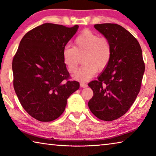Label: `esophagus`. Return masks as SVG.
Returning <instances> with one entry per match:
<instances>
[{
	"label": "esophagus",
	"mask_w": 156,
	"mask_h": 156,
	"mask_svg": "<svg viewBox=\"0 0 156 156\" xmlns=\"http://www.w3.org/2000/svg\"><path fill=\"white\" fill-rule=\"evenodd\" d=\"M80 87H87V85L86 84V83H83V82H81L80 83Z\"/></svg>",
	"instance_id": "1"
}]
</instances>
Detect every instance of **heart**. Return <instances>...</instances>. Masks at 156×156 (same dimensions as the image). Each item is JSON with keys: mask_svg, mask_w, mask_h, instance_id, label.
<instances>
[{"mask_svg": "<svg viewBox=\"0 0 156 156\" xmlns=\"http://www.w3.org/2000/svg\"><path fill=\"white\" fill-rule=\"evenodd\" d=\"M111 44L105 37H100L90 30H84L74 41V46L67 45L63 50L64 64L70 73H75L83 57V66L74 78L87 80L103 71L110 63L112 57Z\"/></svg>", "mask_w": 156, "mask_h": 156, "instance_id": "heart-1", "label": "heart"}]
</instances>
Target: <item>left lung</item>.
I'll list each match as a JSON object with an SVG mask.
<instances>
[{"label":"left lung","instance_id":"left-lung-1","mask_svg":"<svg viewBox=\"0 0 156 156\" xmlns=\"http://www.w3.org/2000/svg\"><path fill=\"white\" fill-rule=\"evenodd\" d=\"M94 27L110 41L113 52L108 66L88 84L93 91L88 106L99 119L112 121L124 115L135 101L145 64L139 42L125 28L109 23Z\"/></svg>","mask_w":156,"mask_h":156}]
</instances>
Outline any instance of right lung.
I'll return each mask as SVG.
<instances>
[{
    "label": "right lung",
    "mask_w": 156,
    "mask_h": 156,
    "mask_svg": "<svg viewBox=\"0 0 156 156\" xmlns=\"http://www.w3.org/2000/svg\"><path fill=\"white\" fill-rule=\"evenodd\" d=\"M45 23L24 35L12 60L13 85L20 104L35 119L52 121L78 90L63 59V50L78 29Z\"/></svg>",
    "instance_id": "right-lung-1"
}]
</instances>
